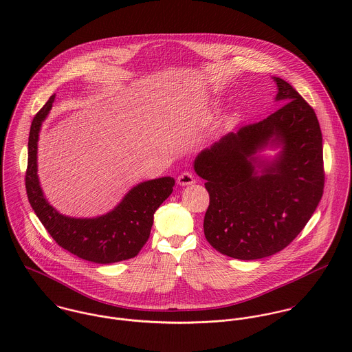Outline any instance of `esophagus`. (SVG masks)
Returning a JSON list of instances; mask_svg holds the SVG:
<instances>
[{"label": "esophagus", "mask_w": 352, "mask_h": 352, "mask_svg": "<svg viewBox=\"0 0 352 352\" xmlns=\"http://www.w3.org/2000/svg\"><path fill=\"white\" fill-rule=\"evenodd\" d=\"M194 183H197V179H195V176H194L191 172H184V173H182V175L177 177V184H179V186L186 187V186H191V184H194Z\"/></svg>", "instance_id": "obj_1"}]
</instances>
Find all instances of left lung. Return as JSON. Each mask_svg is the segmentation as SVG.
Returning a JSON list of instances; mask_svg holds the SVG:
<instances>
[{"label":"left lung","mask_w":352,"mask_h":352,"mask_svg":"<svg viewBox=\"0 0 352 352\" xmlns=\"http://www.w3.org/2000/svg\"><path fill=\"white\" fill-rule=\"evenodd\" d=\"M283 104L267 119L229 133L195 157L210 204L207 241L229 257L256 260L286 248L322 197V135L313 108L272 77ZM265 150L275 151L265 156Z\"/></svg>","instance_id":"1"}]
</instances>
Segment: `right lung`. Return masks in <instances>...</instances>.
Here are the masks:
<instances>
[{"mask_svg": "<svg viewBox=\"0 0 352 352\" xmlns=\"http://www.w3.org/2000/svg\"><path fill=\"white\" fill-rule=\"evenodd\" d=\"M54 100L55 95L35 115L30 130L25 188L31 207L58 245L80 258L111 264L135 257L151 236L155 210L172 194L175 179L164 176L138 183L102 215L77 218L60 214L47 201L38 176L39 133Z\"/></svg>", "mask_w": 352, "mask_h": 352, "instance_id": "right-lung-1", "label": "right lung"}]
</instances>
